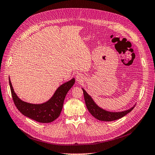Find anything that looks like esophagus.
Here are the masks:
<instances>
[{"label": "esophagus", "mask_w": 155, "mask_h": 155, "mask_svg": "<svg viewBox=\"0 0 155 155\" xmlns=\"http://www.w3.org/2000/svg\"><path fill=\"white\" fill-rule=\"evenodd\" d=\"M76 81L78 83H81L83 80V75L81 74H77V76H76Z\"/></svg>", "instance_id": "esophagus-1"}]
</instances>
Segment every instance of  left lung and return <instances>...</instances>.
Instances as JSON below:
<instances>
[{"instance_id": "obj_1", "label": "left lung", "mask_w": 155, "mask_h": 155, "mask_svg": "<svg viewBox=\"0 0 155 155\" xmlns=\"http://www.w3.org/2000/svg\"><path fill=\"white\" fill-rule=\"evenodd\" d=\"M83 94H84V99H85V104L88 110L90 112V113L95 118L98 120L101 121H110L118 120L121 118H122L126 114H127L129 112L132 110L134 107H132L131 109L127 110L123 112H112L105 110L101 109L100 107H98L94 101H93L92 97L89 96L87 92L82 88Z\"/></svg>"}]
</instances>
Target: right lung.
<instances>
[{
    "label": "right lung",
    "mask_w": 155,
    "mask_h": 155,
    "mask_svg": "<svg viewBox=\"0 0 155 155\" xmlns=\"http://www.w3.org/2000/svg\"><path fill=\"white\" fill-rule=\"evenodd\" d=\"M74 83V78L64 83L57 89L50 100L43 104L37 105L28 104L19 99L14 92L9 78L12 98L17 109L23 115L40 123H50L58 118L63 109L65 96Z\"/></svg>",
    "instance_id": "add662e5"
}]
</instances>
